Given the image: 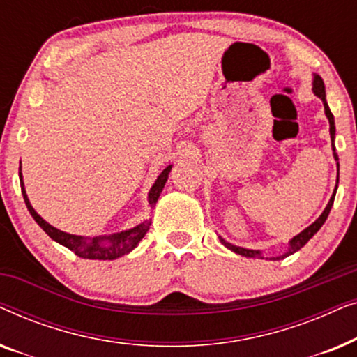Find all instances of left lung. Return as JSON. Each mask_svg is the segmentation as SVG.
Segmentation results:
<instances>
[{
    "label": "left lung",
    "instance_id": "8db88e82",
    "mask_svg": "<svg viewBox=\"0 0 357 357\" xmlns=\"http://www.w3.org/2000/svg\"><path fill=\"white\" fill-rule=\"evenodd\" d=\"M312 91H314V94L319 97V99L324 102V109H325V115L326 119H328V123H330V138H331V149H333V158L336 160V165H338V177H336V187H335V192L331 195L328 204H326V208L324 209V213L320 214L319 219H317L315 222H312L309 227H305L304 231L301 234H297L296 237H292L289 243H287V248L286 252H282L281 255H276V257H263V252L261 250H253V248H243V247H237L234 245V243L224 241V238L219 236V241L224 247H227L229 250H232L234 253H238V255L242 257H247V258H266V260H282V258L292 255V253H296L297 250H301L302 247L305 245L307 242L310 241L312 237L315 236L317 232L320 231V227L324 226L326 218H328L330 214V209L333 206V202H335V195H336V188H338V178H340V162H338V155H336V149H335V135H336V128H335V116L331 114L328 104H326V94H325V84H324V79L319 75H315L314 73V79H312Z\"/></svg>",
    "mask_w": 357,
    "mask_h": 357
}]
</instances>
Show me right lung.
Segmentation results:
<instances>
[{
	"label": "right lung",
	"mask_w": 357,
	"mask_h": 357,
	"mask_svg": "<svg viewBox=\"0 0 357 357\" xmlns=\"http://www.w3.org/2000/svg\"><path fill=\"white\" fill-rule=\"evenodd\" d=\"M170 170H172V164L165 165L162 172L159 174L158 180H155L153 187H151L148 193V203L151 208H154L155 203H158L160 193H162L164 185L169 178ZM19 180H21L24 202H26L29 213H31V216L36 219L38 226L45 231L48 237L60 243V245L70 248V250L75 252L77 257L86 258V260H115V258L126 255V253H130L133 248L138 247V243L143 241V237L146 236V232H148V229L151 226V219H146V221L139 222L138 226L126 229V231L110 234V236H97V237H84V236H75V234L63 232L60 229L53 227L52 224H48L45 219H43L40 214L32 208V204L29 202V197L26 193V187H24L21 167H19Z\"/></svg>",
	"instance_id": "add662e5"
}]
</instances>
